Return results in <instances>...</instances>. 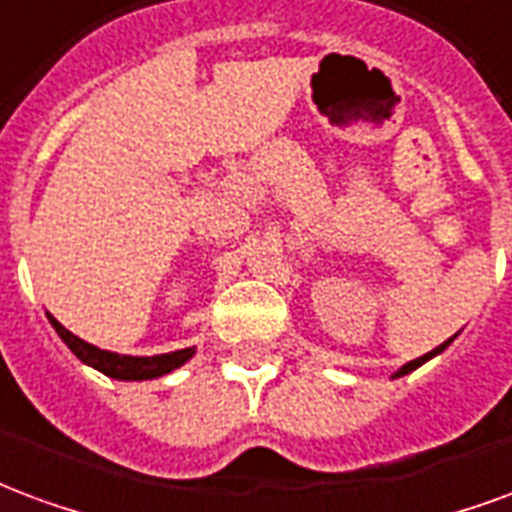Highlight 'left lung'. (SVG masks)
Here are the masks:
<instances>
[{
    "mask_svg": "<svg viewBox=\"0 0 512 512\" xmlns=\"http://www.w3.org/2000/svg\"><path fill=\"white\" fill-rule=\"evenodd\" d=\"M450 341H453V338H450ZM450 341H445L442 343V346H436L434 352H428V354H423V357H417V360H412V363H406L404 368H401V371H398V376H404V374H409V371H414V368H420V365L425 363V360H431V357H434V354H439V352H445L447 346H450Z\"/></svg>",
    "mask_w": 512,
    "mask_h": 512,
    "instance_id": "obj_1",
    "label": "left lung"
}]
</instances>
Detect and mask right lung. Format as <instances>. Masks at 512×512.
I'll use <instances>...</instances> for the list:
<instances>
[{
  "instance_id": "obj_1",
  "label": "right lung",
  "mask_w": 512,
  "mask_h": 512,
  "mask_svg": "<svg viewBox=\"0 0 512 512\" xmlns=\"http://www.w3.org/2000/svg\"><path fill=\"white\" fill-rule=\"evenodd\" d=\"M48 319H51L59 338L70 346V352L76 354L78 360H84L92 368H98L100 374L111 376V379H133V382L136 379H155V376L169 374V371H174V368H179L185 360L193 357V349H179V352L158 354V357H122V354L103 352L98 346L81 341L78 335L65 330L54 316H48Z\"/></svg>"
}]
</instances>
